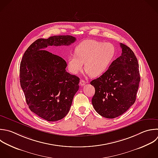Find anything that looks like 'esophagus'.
I'll return each instance as SVG.
<instances>
[{
	"mask_svg": "<svg viewBox=\"0 0 158 158\" xmlns=\"http://www.w3.org/2000/svg\"><path fill=\"white\" fill-rule=\"evenodd\" d=\"M86 82L85 80H80V84L81 86H84V85L86 84Z\"/></svg>",
	"mask_w": 158,
	"mask_h": 158,
	"instance_id": "34e87169",
	"label": "esophagus"
}]
</instances>
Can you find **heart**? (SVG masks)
Returning <instances> with one entry per match:
<instances>
[{
	"mask_svg": "<svg viewBox=\"0 0 158 158\" xmlns=\"http://www.w3.org/2000/svg\"><path fill=\"white\" fill-rule=\"evenodd\" d=\"M75 54L67 58V67L73 74L85 69L91 77H98L104 73L113 61L115 48L110 43L96 40H85L75 49Z\"/></svg>",
	"mask_w": 158,
	"mask_h": 158,
	"instance_id": "1",
	"label": "heart"
}]
</instances>
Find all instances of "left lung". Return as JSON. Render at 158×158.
Returning a JSON list of instances; mask_svg holds the SVG:
<instances>
[{"instance_id": "8db88e82", "label": "left lung", "mask_w": 158, "mask_h": 158, "mask_svg": "<svg viewBox=\"0 0 158 158\" xmlns=\"http://www.w3.org/2000/svg\"><path fill=\"white\" fill-rule=\"evenodd\" d=\"M120 45L121 56L104 73L90 83L95 88L92 104L99 115L108 118L120 116L134 104L140 81L135 54L127 46Z\"/></svg>"}]
</instances>
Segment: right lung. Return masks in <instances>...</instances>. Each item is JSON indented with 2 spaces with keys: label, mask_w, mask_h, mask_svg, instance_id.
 <instances>
[{
  "label": "right lung",
  "mask_w": 158,
  "mask_h": 158,
  "mask_svg": "<svg viewBox=\"0 0 158 158\" xmlns=\"http://www.w3.org/2000/svg\"><path fill=\"white\" fill-rule=\"evenodd\" d=\"M75 41L70 35L38 39L21 61L20 81L27 103L31 111L48 121L59 120L68 114L80 78L66 71L67 63L61 57L43 49L69 46Z\"/></svg>",
  "instance_id": "obj_1"
}]
</instances>
